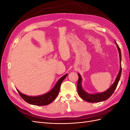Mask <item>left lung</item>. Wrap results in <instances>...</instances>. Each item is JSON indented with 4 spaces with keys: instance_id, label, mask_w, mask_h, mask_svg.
<instances>
[{
    "instance_id": "8db88e82",
    "label": "left lung",
    "mask_w": 130,
    "mask_h": 130,
    "mask_svg": "<svg viewBox=\"0 0 130 130\" xmlns=\"http://www.w3.org/2000/svg\"><path fill=\"white\" fill-rule=\"evenodd\" d=\"M115 42L117 44L116 41ZM117 46L118 49L119 53V56H120V71L116 78V80L115 82V83L111 86V87H110L108 90H106V92L101 93L95 94H90L85 92L81 87V77L79 74L78 73L77 74L78 76V79L77 84L78 94L82 99H84L86 101L89 102V103H98V102L103 101L108 99V98L112 95L114 92H115V90L116 89L117 85L118 84V82L119 81L120 78L121 76V70H122L121 64V54L120 49L119 45L117 44Z\"/></svg>"
}]
</instances>
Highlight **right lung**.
<instances>
[{"mask_svg":"<svg viewBox=\"0 0 130 130\" xmlns=\"http://www.w3.org/2000/svg\"><path fill=\"white\" fill-rule=\"evenodd\" d=\"M67 75V74H66L60 78L52 90L42 95L37 96H29L22 94L18 90H17V91L22 99L25 101L26 103L30 104L36 106H44L49 105L51 103H52L58 95L59 91H60L61 85L62 81L66 77Z\"/></svg>","mask_w":130,"mask_h":130,"instance_id":"1","label":"right lung"}]
</instances>
